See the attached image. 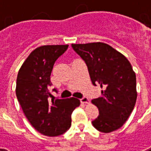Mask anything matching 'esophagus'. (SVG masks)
<instances>
[{"mask_svg": "<svg viewBox=\"0 0 151 151\" xmlns=\"http://www.w3.org/2000/svg\"><path fill=\"white\" fill-rule=\"evenodd\" d=\"M81 103H89V99H88L87 97H83L82 99H81Z\"/></svg>", "mask_w": 151, "mask_h": 151, "instance_id": "1", "label": "esophagus"}]
</instances>
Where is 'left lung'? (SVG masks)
Listing matches in <instances>:
<instances>
[{"mask_svg":"<svg viewBox=\"0 0 151 151\" xmlns=\"http://www.w3.org/2000/svg\"><path fill=\"white\" fill-rule=\"evenodd\" d=\"M85 62L94 85L103 88L100 97L92 100L99 114L92 125L109 133L120 129L133 110L137 98L136 73L124 55L107 44H72Z\"/></svg>","mask_w":151,"mask_h":151,"instance_id":"1","label":"left lung"}]
</instances>
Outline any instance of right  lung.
Masks as SVG:
<instances>
[{"instance_id":"add662e5","label":"right lung","mask_w":151,"mask_h":151,"mask_svg":"<svg viewBox=\"0 0 151 151\" xmlns=\"http://www.w3.org/2000/svg\"><path fill=\"white\" fill-rule=\"evenodd\" d=\"M44 45L34 49L22 63L16 80L18 101L31 125L47 136H58L71 125V114L80 106L76 98L52 99L50 76L55 62L68 48ZM55 91V89H53Z\"/></svg>"}]
</instances>
